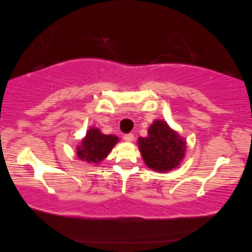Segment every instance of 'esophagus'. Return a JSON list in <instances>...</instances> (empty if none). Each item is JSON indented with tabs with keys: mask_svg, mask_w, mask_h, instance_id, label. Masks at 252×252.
<instances>
[{
	"mask_svg": "<svg viewBox=\"0 0 252 252\" xmlns=\"http://www.w3.org/2000/svg\"><path fill=\"white\" fill-rule=\"evenodd\" d=\"M125 140L126 141V143H132L133 139H134V135L132 133H128V134H126L125 135Z\"/></svg>",
	"mask_w": 252,
	"mask_h": 252,
	"instance_id": "34e87169",
	"label": "esophagus"
}]
</instances>
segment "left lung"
<instances>
[{
  "label": "left lung",
  "instance_id": "obj_1",
  "mask_svg": "<svg viewBox=\"0 0 252 252\" xmlns=\"http://www.w3.org/2000/svg\"><path fill=\"white\" fill-rule=\"evenodd\" d=\"M137 145L145 164L158 172H168L179 167L188 147L185 138L160 119L153 121L147 137H139Z\"/></svg>",
  "mask_w": 252,
  "mask_h": 252
}]
</instances>
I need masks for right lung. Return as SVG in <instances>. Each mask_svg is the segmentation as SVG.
Wrapping results in <instances>:
<instances>
[{
  "mask_svg": "<svg viewBox=\"0 0 252 252\" xmlns=\"http://www.w3.org/2000/svg\"><path fill=\"white\" fill-rule=\"evenodd\" d=\"M118 141L116 135H105L98 127H90L81 144L76 146V157L89 164H100Z\"/></svg>",
  "mask_w": 252,
  "mask_h": 252,
  "instance_id": "right-lung-1",
  "label": "right lung"
}]
</instances>
